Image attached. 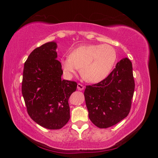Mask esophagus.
<instances>
[{
    "label": "esophagus",
    "mask_w": 158,
    "mask_h": 158,
    "mask_svg": "<svg viewBox=\"0 0 158 158\" xmlns=\"http://www.w3.org/2000/svg\"><path fill=\"white\" fill-rule=\"evenodd\" d=\"M77 88H78V90H83L84 88V87L83 85L80 84H78V85H77Z\"/></svg>",
    "instance_id": "esophagus-1"
}]
</instances>
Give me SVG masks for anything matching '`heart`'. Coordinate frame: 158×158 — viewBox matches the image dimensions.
Instances as JSON below:
<instances>
[{"mask_svg": "<svg viewBox=\"0 0 158 158\" xmlns=\"http://www.w3.org/2000/svg\"><path fill=\"white\" fill-rule=\"evenodd\" d=\"M117 60V52L107 44L80 46L70 52V56L61 59L63 70L72 77L81 67L82 77L89 82L99 83L111 73Z\"/></svg>", "mask_w": 158, "mask_h": 158, "instance_id": "1", "label": "heart"}]
</instances>
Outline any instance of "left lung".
I'll return each mask as SVG.
<instances>
[{"mask_svg":"<svg viewBox=\"0 0 158 158\" xmlns=\"http://www.w3.org/2000/svg\"><path fill=\"white\" fill-rule=\"evenodd\" d=\"M135 86L132 63L123 59L106 79L86 85L84 97L90 121L100 128H106L127 117Z\"/></svg>","mask_w":158,"mask_h":158,"instance_id":"left-lung-1","label":"left lung"}]
</instances>
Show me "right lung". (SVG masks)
Wrapping results in <instances>:
<instances>
[{"mask_svg":"<svg viewBox=\"0 0 158 158\" xmlns=\"http://www.w3.org/2000/svg\"><path fill=\"white\" fill-rule=\"evenodd\" d=\"M57 45L48 42L33 50L24 63L22 93L27 111L40 126L56 130L70 119L69 99L77 83L61 80L62 65L56 60Z\"/></svg>","mask_w":158,"mask_h":158,"instance_id":"1","label":"right lung"}]
</instances>
